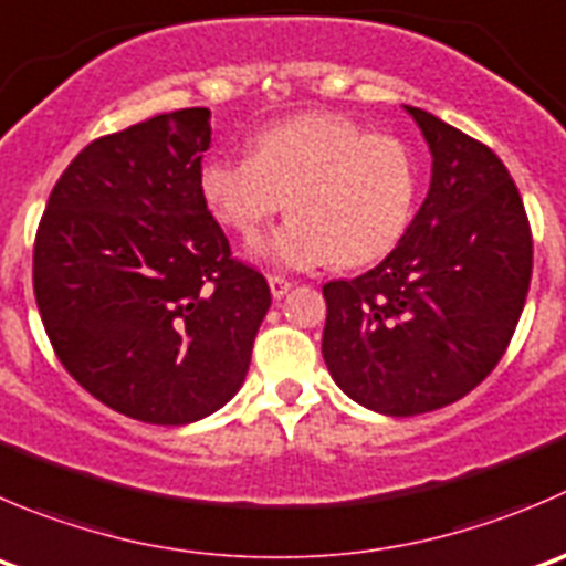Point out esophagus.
I'll return each mask as SVG.
<instances>
[{"label": "esophagus", "instance_id": "obj_1", "mask_svg": "<svg viewBox=\"0 0 566 566\" xmlns=\"http://www.w3.org/2000/svg\"><path fill=\"white\" fill-rule=\"evenodd\" d=\"M268 284H271V295L273 298H284V295L290 293V287H293V282H287V279L282 276H268Z\"/></svg>", "mask_w": 566, "mask_h": 566}]
</instances>
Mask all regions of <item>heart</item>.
<instances>
[{
  "mask_svg": "<svg viewBox=\"0 0 566 566\" xmlns=\"http://www.w3.org/2000/svg\"><path fill=\"white\" fill-rule=\"evenodd\" d=\"M417 190V157L400 137L326 113L265 126L251 157L212 155L199 168L207 210L240 238H254L287 205L293 218L251 245L282 271L384 260L409 229Z\"/></svg>",
  "mask_w": 566,
  "mask_h": 566,
  "instance_id": "obj_1",
  "label": "heart"
}]
</instances>
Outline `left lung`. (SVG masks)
<instances>
[{"instance_id":"left-lung-1","label":"left lung","mask_w":566,"mask_h":566,"mask_svg":"<svg viewBox=\"0 0 566 566\" xmlns=\"http://www.w3.org/2000/svg\"><path fill=\"white\" fill-rule=\"evenodd\" d=\"M403 109L429 144V196L373 271L323 284L328 373L350 400L389 417L442 409L490 376L534 265L523 199L495 151Z\"/></svg>"}]
</instances>
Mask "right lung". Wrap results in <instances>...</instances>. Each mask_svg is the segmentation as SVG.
<instances>
[{"label": "right lung", "mask_w": 566, "mask_h": 566, "mask_svg": "<svg viewBox=\"0 0 566 566\" xmlns=\"http://www.w3.org/2000/svg\"><path fill=\"white\" fill-rule=\"evenodd\" d=\"M210 109L163 113L71 160L35 234L32 284L65 370L109 409L185 426L249 373L271 306L199 193Z\"/></svg>", "instance_id": "1"}]
</instances>
